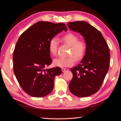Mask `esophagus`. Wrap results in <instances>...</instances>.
Segmentation results:
<instances>
[{"mask_svg": "<svg viewBox=\"0 0 121 121\" xmlns=\"http://www.w3.org/2000/svg\"><path fill=\"white\" fill-rule=\"evenodd\" d=\"M68 70V69L67 68H62V72H65V71H67Z\"/></svg>", "mask_w": 121, "mask_h": 121, "instance_id": "esophagus-1", "label": "esophagus"}]
</instances>
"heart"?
I'll use <instances>...</instances> for the list:
<instances>
[{
  "label": "heart",
  "instance_id": "obj_1",
  "mask_svg": "<svg viewBox=\"0 0 121 121\" xmlns=\"http://www.w3.org/2000/svg\"><path fill=\"white\" fill-rule=\"evenodd\" d=\"M62 39L65 43L71 47L69 55L72 56L66 58H57L54 60L53 63L56 66L62 68L71 66L74 63V58L76 60L78 61L84 56L86 51V43L83 41L78 40V36L71 33L65 34ZM58 44L59 40L57 37H53L50 40L49 50L53 56L57 53Z\"/></svg>",
  "mask_w": 121,
  "mask_h": 121
}]
</instances>
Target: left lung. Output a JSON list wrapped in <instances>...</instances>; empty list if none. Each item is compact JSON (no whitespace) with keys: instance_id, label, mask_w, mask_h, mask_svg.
<instances>
[{"instance_id":"8db88e82","label":"left lung","mask_w":121,"mask_h":121,"mask_svg":"<svg viewBox=\"0 0 121 121\" xmlns=\"http://www.w3.org/2000/svg\"><path fill=\"white\" fill-rule=\"evenodd\" d=\"M70 30L80 33L86 44L85 55L81 63L71 68L73 78L69 84L72 94L85 97L97 92L109 67L110 53L101 32L86 21L69 22Z\"/></svg>"}]
</instances>
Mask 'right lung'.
<instances>
[{"instance_id": "add662e5", "label": "right lung", "mask_w": 121, "mask_h": 121, "mask_svg": "<svg viewBox=\"0 0 121 121\" xmlns=\"http://www.w3.org/2000/svg\"><path fill=\"white\" fill-rule=\"evenodd\" d=\"M67 27L64 23L39 21L25 31L17 41L13 54V72L21 87L34 97L49 94L54 88L55 77L61 68L45 69L52 63L50 40Z\"/></svg>"}]
</instances>
